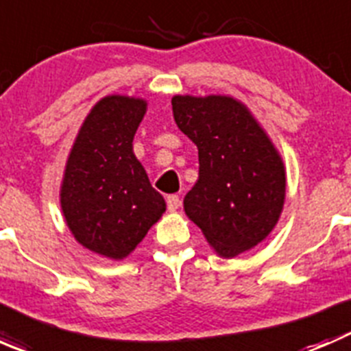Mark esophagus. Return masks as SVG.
Wrapping results in <instances>:
<instances>
[{"label":"esophagus","instance_id":"obj_1","mask_svg":"<svg viewBox=\"0 0 351 351\" xmlns=\"http://www.w3.org/2000/svg\"><path fill=\"white\" fill-rule=\"evenodd\" d=\"M180 204H182V200H180L178 195H168L166 197V207H168V210H176V208L180 207Z\"/></svg>","mask_w":351,"mask_h":351}]
</instances>
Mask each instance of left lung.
<instances>
[{
    "instance_id": "obj_1",
    "label": "left lung",
    "mask_w": 351,
    "mask_h": 351,
    "mask_svg": "<svg viewBox=\"0 0 351 351\" xmlns=\"http://www.w3.org/2000/svg\"><path fill=\"white\" fill-rule=\"evenodd\" d=\"M173 117L198 149V180L183 205L221 256L263 241L280 217L284 162L239 101L175 97Z\"/></svg>"
}]
</instances>
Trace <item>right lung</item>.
Wrapping results in <instances>:
<instances>
[{"instance_id": "obj_1", "label": "right lung", "mask_w": 351, "mask_h": 351, "mask_svg": "<svg viewBox=\"0 0 351 351\" xmlns=\"http://www.w3.org/2000/svg\"><path fill=\"white\" fill-rule=\"evenodd\" d=\"M146 101L107 97L84 120L67 159L61 207L74 238L113 260L127 256L166 204L132 151Z\"/></svg>"}]
</instances>
